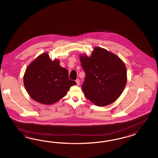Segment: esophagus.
<instances>
[{"instance_id": "1", "label": "esophagus", "mask_w": 158, "mask_h": 158, "mask_svg": "<svg viewBox=\"0 0 158 158\" xmlns=\"http://www.w3.org/2000/svg\"><path fill=\"white\" fill-rule=\"evenodd\" d=\"M76 82H77V86H79L80 85V81L79 79H77L76 80Z\"/></svg>"}]
</instances>
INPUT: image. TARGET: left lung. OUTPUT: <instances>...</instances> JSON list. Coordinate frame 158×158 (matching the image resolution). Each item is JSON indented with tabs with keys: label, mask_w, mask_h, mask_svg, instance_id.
<instances>
[{
	"label": "left lung",
	"mask_w": 158,
	"mask_h": 158,
	"mask_svg": "<svg viewBox=\"0 0 158 158\" xmlns=\"http://www.w3.org/2000/svg\"><path fill=\"white\" fill-rule=\"evenodd\" d=\"M85 72L81 89L94 105L104 106L116 100L127 83L126 68L119 57L102 48H94L90 57L80 56Z\"/></svg>",
	"instance_id": "obj_1"
}]
</instances>
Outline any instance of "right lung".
<instances>
[{"label":"right lung","instance_id":"right-lung-1","mask_svg":"<svg viewBox=\"0 0 158 158\" xmlns=\"http://www.w3.org/2000/svg\"><path fill=\"white\" fill-rule=\"evenodd\" d=\"M25 88L29 96L39 103L51 105L67 94L77 83L69 79L68 71L58 60H51L48 53L39 56L24 73Z\"/></svg>","mask_w":158,"mask_h":158}]
</instances>
